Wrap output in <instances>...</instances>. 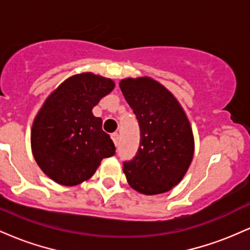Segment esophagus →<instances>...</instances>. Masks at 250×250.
Wrapping results in <instances>:
<instances>
[{
	"instance_id": "1",
	"label": "esophagus",
	"mask_w": 250,
	"mask_h": 250,
	"mask_svg": "<svg viewBox=\"0 0 250 250\" xmlns=\"http://www.w3.org/2000/svg\"><path fill=\"white\" fill-rule=\"evenodd\" d=\"M111 140H113V142L115 143V146H117V145H119V141H120V135L117 133L111 134Z\"/></svg>"
}]
</instances>
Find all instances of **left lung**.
<instances>
[{
	"mask_svg": "<svg viewBox=\"0 0 250 250\" xmlns=\"http://www.w3.org/2000/svg\"><path fill=\"white\" fill-rule=\"evenodd\" d=\"M120 88L139 120L136 156L123 163L131 188L145 195L169 191L183 179L194 156V135L182 105L151 77L123 79Z\"/></svg>",
	"mask_w": 250,
	"mask_h": 250,
	"instance_id": "1",
	"label": "left lung"
}]
</instances>
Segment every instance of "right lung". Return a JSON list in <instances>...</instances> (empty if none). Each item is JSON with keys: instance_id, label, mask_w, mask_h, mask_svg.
Returning a JSON list of instances; mask_svg holds the SVG:
<instances>
[{"instance_id": "add662e5", "label": "right lung", "mask_w": 250, "mask_h": 250, "mask_svg": "<svg viewBox=\"0 0 250 250\" xmlns=\"http://www.w3.org/2000/svg\"><path fill=\"white\" fill-rule=\"evenodd\" d=\"M115 87L113 80L81 73L68 77L47 97L35 116L30 141L34 159L49 179L77 186L115 154L93 108Z\"/></svg>"}]
</instances>
